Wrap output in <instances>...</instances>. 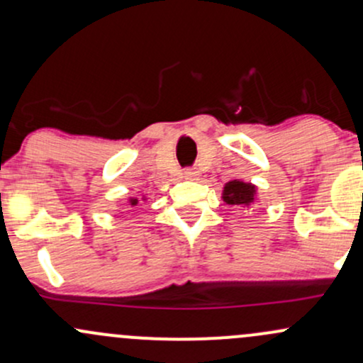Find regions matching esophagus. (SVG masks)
Wrapping results in <instances>:
<instances>
[{
	"instance_id": "obj_1",
	"label": "esophagus",
	"mask_w": 363,
	"mask_h": 363,
	"mask_svg": "<svg viewBox=\"0 0 363 363\" xmlns=\"http://www.w3.org/2000/svg\"><path fill=\"white\" fill-rule=\"evenodd\" d=\"M182 176H184L186 179H194L196 176H198V172H196L194 169L187 167V169H184V172H182Z\"/></svg>"
}]
</instances>
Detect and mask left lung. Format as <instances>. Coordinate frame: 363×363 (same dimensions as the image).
<instances>
[{"label": "left lung", "mask_w": 363, "mask_h": 363, "mask_svg": "<svg viewBox=\"0 0 363 363\" xmlns=\"http://www.w3.org/2000/svg\"><path fill=\"white\" fill-rule=\"evenodd\" d=\"M223 199L228 205L234 206H247L254 199V186L245 184L240 181H232L225 186Z\"/></svg>", "instance_id": "obj_1"}]
</instances>
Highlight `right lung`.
I'll return each instance as SVG.
<instances>
[{
  "label": "right lung",
  "mask_w": 363,
  "mask_h": 363,
  "mask_svg": "<svg viewBox=\"0 0 363 363\" xmlns=\"http://www.w3.org/2000/svg\"><path fill=\"white\" fill-rule=\"evenodd\" d=\"M135 203H136V201H133V205H135Z\"/></svg>",
  "instance_id": "obj_1"
}]
</instances>
